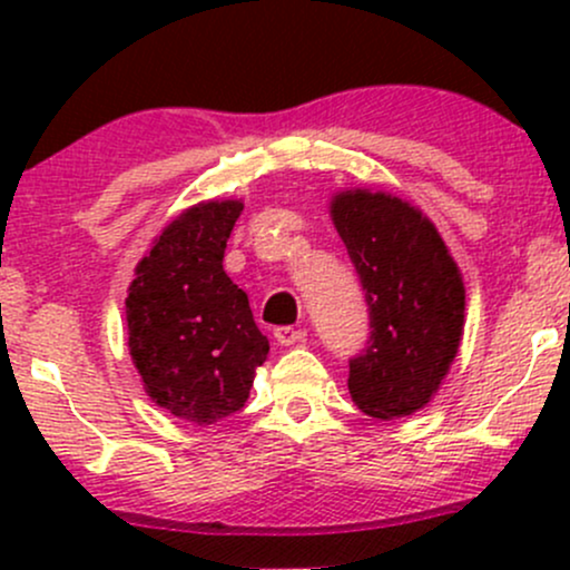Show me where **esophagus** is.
Instances as JSON below:
<instances>
[{"mask_svg":"<svg viewBox=\"0 0 570 570\" xmlns=\"http://www.w3.org/2000/svg\"><path fill=\"white\" fill-rule=\"evenodd\" d=\"M273 335H276V340L281 345H299V343H305V332L303 330H294V326H278L276 332H273Z\"/></svg>","mask_w":570,"mask_h":570,"instance_id":"1","label":"esophagus"}]
</instances>
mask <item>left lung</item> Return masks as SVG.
<instances>
[{
    "label": "left lung",
    "mask_w": 570,
    "mask_h": 570,
    "mask_svg": "<svg viewBox=\"0 0 570 570\" xmlns=\"http://www.w3.org/2000/svg\"><path fill=\"white\" fill-rule=\"evenodd\" d=\"M330 217L370 305L372 335L351 362V399L370 417H407L436 396L461 348V267L434 222L385 189H337Z\"/></svg>",
    "instance_id": "8db88e82"
}]
</instances>
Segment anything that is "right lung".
<instances>
[{
	"instance_id": "right-lung-1",
	"label": "right lung",
	"mask_w": 570,
	"mask_h": 570,
	"mask_svg": "<svg viewBox=\"0 0 570 570\" xmlns=\"http://www.w3.org/2000/svg\"><path fill=\"white\" fill-rule=\"evenodd\" d=\"M244 200H200L163 227L126 297L130 362L147 396L193 426L246 404L267 358L244 289L222 267Z\"/></svg>"
}]
</instances>
